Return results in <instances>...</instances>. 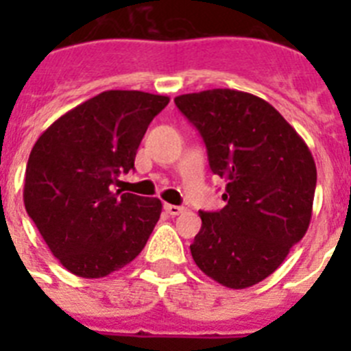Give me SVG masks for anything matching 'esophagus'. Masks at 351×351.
I'll return each mask as SVG.
<instances>
[{"instance_id":"obj_1","label":"esophagus","mask_w":351,"mask_h":351,"mask_svg":"<svg viewBox=\"0 0 351 351\" xmlns=\"http://www.w3.org/2000/svg\"><path fill=\"white\" fill-rule=\"evenodd\" d=\"M165 210L170 214V216H179V214L184 213V207L172 206V204H165Z\"/></svg>"}]
</instances>
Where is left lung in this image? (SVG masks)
<instances>
[{"label": "left lung", "instance_id": "obj_1", "mask_svg": "<svg viewBox=\"0 0 351 351\" xmlns=\"http://www.w3.org/2000/svg\"><path fill=\"white\" fill-rule=\"evenodd\" d=\"M173 101L202 135L210 170L226 181V206L198 213L202 228L191 256L223 287H253L308 232L316 188L311 151L271 104L251 93L209 89Z\"/></svg>", "mask_w": 351, "mask_h": 351}]
</instances>
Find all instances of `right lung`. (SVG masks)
<instances>
[{
  "instance_id": "1",
  "label": "right lung",
  "mask_w": 351,
  "mask_h": 351,
  "mask_svg": "<svg viewBox=\"0 0 351 351\" xmlns=\"http://www.w3.org/2000/svg\"><path fill=\"white\" fill-rule=\"evenodd\" d=\"M169 101L144 91H104L54 121L31 149L24 206L71 274L104 278L144 250L161 202L114 193L112 184L133 169L149 123Z\"/></svg>"
}]
</instances>
